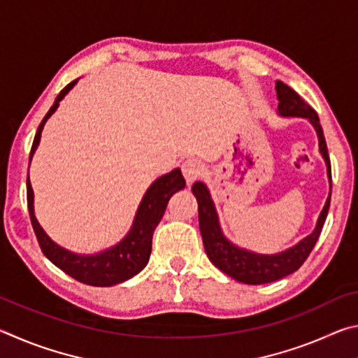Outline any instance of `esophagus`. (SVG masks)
<instances>
[{"label": "esophagus", "mask_w": 358, "mask_h": 358, "mask_svg": "<svg viewBox=\"0 0 358 358\" xmlns=\"http://www.w3.org/2000/svg\"><path fill=\"white\" fill-rule=\"evenodd\" d=\"M181 172H183V175H185L186 183L191 185L199 177H201L203 172V166H202V162L197 159H187L183 162V166H181Z\"/></svg>", "instance_id": "obj_1"}]
</instances>
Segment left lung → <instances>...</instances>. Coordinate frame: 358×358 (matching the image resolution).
Instances as JSON below:
<instances>
[{
    "mask_svg": "<svg viewBox=\"0 0 358 358\" xmlns=\"http://www.w3.org/2000/svg\"><path fill=\"white\" fill-rule=\"evenodd\" d=\"M276 93L278 99H280V113L282 117H305L313 123L314 128L317 131L319 136V148L320 153L325 157L327 169H329V178H330V189H331V166H330V157L329 150H327L325 137L322 126L317 113L314 112V108L301 99L299 93L294 92L281 80L276 82ZM192 194L197 199L199 205V227H201L202 240L205 251H207L208 259L213 262L217 268L224 273L229 275L234 280L246 282V284H266L281 280V278L294 273L295 270H299L303 265V262L310 256L314 245L319 238L320 232H322L325 217L329 215L330 208V197L327 199V203L322 210V213L319 216L317 226L314 229V232L310 237L303 238L299 245H295L290 250L284 251L276 256H260V254L248 252L245 250L234 246L232 243L224 238L221 234L220 224H217V216L211 202L210 194L205 187L203 183L197 181L192 185Z\"/></svg>",
    "mask_w": 358,
    "mask_h": 358,
    "instance_id": "obj_1",
    "label": "left lung"
}]
</instances>
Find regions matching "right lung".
<instances>
[{"mask_svg": "<svg viewBox=\"0 0 358 358\" xmlns=\"http://www.w3.org/2000/svg\"><path fill=\"white\" fill-rule=\"evenodd\" d=\"M76 83L77 78L66 85L57 96L50 110H48L45 117L42 118L38 132H36L34 136L31 151H29V161H31L34 151L38 148L41 141V131L44 128L45 121L57 110L59 101L64 98V94L68 93ZM185 186L186 181L183 178V175H181L180 169H175L171 173L157 178L155 183L150 186L147 194L143 196V201L141 203V207H138L136 221L132 224V229L128 234V237L115 248H112V250L99 252L96 254V256H77V254H72L63 250V248H59L47 237L44 230L41 229L39 222L36 221L34 217L33 189L28 177L27 201L29 210V220H31L36 238L39 241L42 252H44L58 268H62L66 275L72 276L74 280L83 284L107 287L129 280V278L137 275L138 271L148 264L151 254V240H153L156 226L159 224L162 215H164L169 199L172 197V194L183 189Z\"/></svg>", "mask_w": 358, "mask_h": 358, "instance_id": "obj_1", "label": "right lung"}]
</instances>
